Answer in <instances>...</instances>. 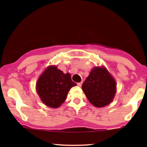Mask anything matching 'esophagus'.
<instances>
[{"label":"esophagus","mask_w":147,"mask_h":147,"mask_svg":"<svg viewBox=\"0 0 147 147\" xmlns=\"http://www.w3.org/2000/svg\"><path fill=\"white\" fill-rule=\"evenodd\" d=\"M82 82H80V83H77V85H78L79 86H82Z\"/></svg>","instance_id":"esophagus-1"}]
</instances>
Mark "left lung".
Listing matches in <instances>:
<instances>
[{"label": "left lung", "mask_w": 147, "mask_h": 147, "mask_svg": "<svg viewBox=\"0 0 147 147\" xmlns=\"http://www.w3.org/2000/svg\"><path fill=\"white\" fill-rule=\"evenodd\" d=\"M116 82L105 67H94L82 84V90L93 105L102 107L112 101Z\"/></svg>", "instance_id": "8db88e82"}]
</instances>
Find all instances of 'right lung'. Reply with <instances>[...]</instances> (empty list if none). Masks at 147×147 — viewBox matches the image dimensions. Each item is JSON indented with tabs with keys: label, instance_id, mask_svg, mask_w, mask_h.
Returning a JSON list of instances; mask_svg holds the SVG:
<instances>
[{
	"label": "right lung",
	"instance_id": "add662e5",
	"mask_svg": "<svg viewBox=\"0 0 147 147\" xmlns=\"http://www.w3.org/2000/svg\"><path fill=\"white\" fill-rule=\"evenodd\" d=\"M76 83L69 73L64 74L56 66H49L38 79L36 90L40 99L47 106L56 108L65 100L67 93Z\"/></svg>",
	"mask_w": 147,
	"mask_h": 147
}]
</instances>
